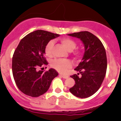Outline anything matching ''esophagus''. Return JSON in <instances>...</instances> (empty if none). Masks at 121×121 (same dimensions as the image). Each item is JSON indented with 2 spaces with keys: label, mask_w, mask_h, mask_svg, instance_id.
<instances>
[{
  "label": "esophagus",
  "mask_w": 121,
  "mask_h": 121,
  "mask_svg": "<svg viewBox=\"0 0 121 121\" xmlns=\"http://www.w3.org/2000/svg\"><path fill=\"white\" fill-rule=\"evenodd\" d=\"M59 75H60V77H63V78L66 79V78H68V75H63V74H60Z\"/></svg>",
  "instance_id": "34e87169"
}]
</instances>
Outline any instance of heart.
Instances as JSON below:
<instances>
[{"label": "heart", "instance_id": "b5f03b06", "mask_svg": "<svg viewBox=\"0 0 121 121\" xmlns=\"http://www.w3.org/2000/svg\"><path fill=\"white\" fill-rule=\"evenodd\" d=\"M60 42L64 46L65 48L69 52L73 50L76 47L77 44L74 40L69 39V38L64 37L60 39ZM54 41L51 40L46 44L45 46V53L46 56L48 57H51L52 56V51L54 47ZM73 54L75 57H78L80 55L79 51H75L73 53ZM51 65L54 68L59 71L60 73H65L71 65V63L68 60L63 59H56L52 61Z\"/></svg>", "mask_w": 121, "mask_h": 121}]
</instances>
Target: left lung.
Returning <instances> with one entry per match:
<instances>
[{
  "label": "left lung",
  "instance_id": "obj_1",
  "mask_svg": "<svg viewBox=\"0 0 121 121\" xmlns=\"http://www.w3.org/2000/svg\"><path fill=\"white\" fill-rule=\"evenodd\" d=\"M68 35L80 39L85 48L82 61L74 69L79 73L71 76L75 84L69 91L78 98H87L98 91L104 80L107 68L105 49L99 39L89 31ZM80 73L81 78L78 77Z\"/></svg>",
  "mask_w": 121,
  "mask_h": 121
}]
</instances>
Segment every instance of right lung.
I'll use <instances>...</instances> for the list:
<instances>
[{"instance_id":"1","label":"right lung","mask_w":121,"mask_h":121,"mask_svg":"<svg viewBox=\"0 0 121 121\" xmlns=\"http://www.w3.org/2000/svg\"><path fill=\"white\" fill-rule=\"evenodd\" d=\"M58 36V34L39 30L28 34L19 43L12 58V73L18 88L24 94L32 97L41 95L58 75L53 68L46 72L37 71V68L48 64L45 46Z\"/></svg>"}]
</instances>
